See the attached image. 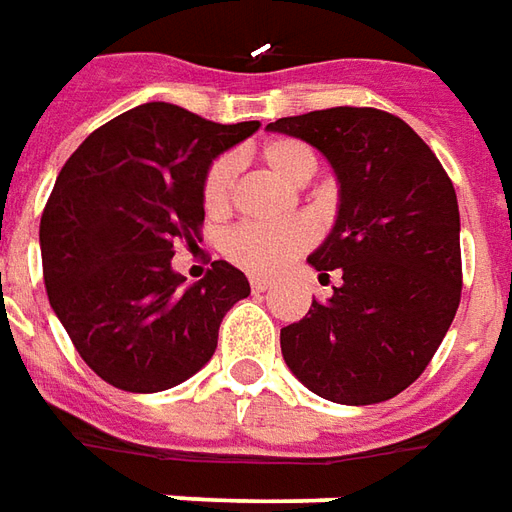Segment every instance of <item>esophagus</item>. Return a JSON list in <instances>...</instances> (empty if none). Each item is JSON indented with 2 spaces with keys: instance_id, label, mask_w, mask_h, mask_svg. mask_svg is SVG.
<instances>
[{
  "instance_id": "obj_1",
  "label": "esophagus",
  "mask_w": 512,
  "mask_h": 512,
  "mask_svg": "<svg viewBox=\"0 0 512 512\" xmlns=\"http://www.w3.org/2000/svg\"><path fill=\"white\" fill-rule=\"evenodd\" d=\"M270 284H273V281L264 278V275H253V278H250V289H253V292H267Z\"/></svg>"
}]
</instances>
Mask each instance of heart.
Instances as JSON below:
<instances>
[{
    "mask_svg": "<svg viewBox=\"0 0 512 512\" xmlns=\"http://www.w3.org/2000/svg\"><path fill=\"white\" fill-rule=\"evenodd\" d=\"M267 168L278 173L289 184H303L317 170L314 151L300 140H270L262 148ZM231 184H234V162L228 157L215 159L204 179V206L209 215H223L231 204ZM314 239V231L303 220L284 223H242L231 228L223 239V253L250 273H275L292 256L306 250Z\"/></svg>",
    "mask_w": 512,
    "mask_h": 512,
    "instance_id": "b5f03b06",
    "label": "heart"
}]
</instances>
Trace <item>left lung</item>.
<instances>
[{
    "label": "left lung",
    "instance_id": "obj_1",
    "mask_svg": "<svg viewBox=\"0 0 512 512\" xmlns=\"http://www.w3.org/2000/svg\"><path fill=\"white\" fill-rule=\"evenodd\" d=\"M306 140L331 162L339 215L308 256L328 278L281 328L286 366L308 391L339 405L391 400L424 372L460 303V212L436 154L408 123L372 107H331L267 126Z\"/></svg>",
    "mask_w": 512,
    "mask_h": 512
}]
</instances>
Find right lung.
I'll list each match as a JSON object with an SVG mask.
<instances>
[{
    "label": "right lung",
    "instance_id": "right-lung-1",
    "mask_svg": "<svg viewBox=\"0 0 512 512\" xmlns=\"http://www.w3.org/2000/svg\"><path fill=\"white\" fill-rule=\"evenodd\" d=\"M262 123H215L151 101L90 134L68 157L41 217L46 295L82 361L110 386L154 394L215 355L226 311L250 295L228 262L195 284L173 245L204 226L206 170Z\"/></svg>",
    "mask_w": 512,
    "mask_h": 512
}]
</instances>
